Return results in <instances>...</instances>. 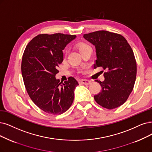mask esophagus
Returning <instances> with one entry per match:
<instances>
[{
  "label": "esophagus",
  "instance_id": "1",
  "mask_svg": "<svg viewBox=\"0 0 152 152\" xmlns=\"http://www.w3.org/2000/svg\"><path fill=\"white\" fill-rule=\"evenodd\" d=\"M80 83L82 84V85H89L91 83V81L89 80H81L80 81Z\"/></svg>",
  "mask_w": 152,
  "mask_h": 152
}]
</instances>
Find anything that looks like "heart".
Listing matches in <instances>:
<instances>
[{
  "mask_svg": "<svg viewBox=\"0 0 152 152\" xmlns=\"http://www.w3.org/2000/svg\"><path fill=\"white\" fill-rule=\"evenodd\" d=\"M89 47H90V46H89V45H88L87 44H85V43H83V42H81L79 45H78V48H79L80 52L81 51V50L85 49L86 48H88Z\"/></svg>",
  "mask_w": 152,
  "mask_h": 152,
  "instance_id": "heart-1",
  "label": "heart"
}]
</instances>
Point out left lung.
Returning a JSON list of instances; mask_svg holds the SVG:
<instances>
[{"label":"left lung","mask_w":152,"mask_h":152,"mask_svg":"<svg viewBox=\"0 0 152 152\" xmlns=\"http://www.w3.org/2000/svg\"><path fill=\"white\" fill-rule=\"evenodd\" d=\"M83 37L96 48L94 68L106 71L103 82L96 80L102 91L94 96L95 101L109 110L119 107L130 96L136 80L137 63L132 48L124 37L106 31L86 34Z\"/></svg>","instance_id":"left-lung-1"}]
</instances>
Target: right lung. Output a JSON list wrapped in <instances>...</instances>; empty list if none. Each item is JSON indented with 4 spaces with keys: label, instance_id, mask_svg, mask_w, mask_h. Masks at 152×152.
<instances>
[{
    "label": "right lung",
    "instance_id": "obj_1",
    "mask_svg": "<svg viewBox=\"0 0 152 152\" xmlns=\"http://www.w3.org/2000/svg\"><path fill=\"white\" fill-rule=\"evenodd\" d=\"M76 37L61 33L39 34L24 50L21 71L25 87L32 102L46 113H63L74 100L77 81L69 77L68 81L62 83L56 75L63 61V50Z\"/></svg>",
    "mask_w": 152,
    "mask_h": 152
}]
</instances>
